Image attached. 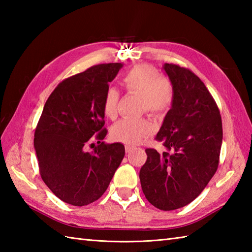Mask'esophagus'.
Segmentation results:
<instances>
[{
	"instance_id": "obj_1",
	"label": "esophagus",
	"mask_w": 252,
	"mask_h": 252,
	"mask_svg": "<svg viewBox=\"0 0 252 252\" xmlns=\"http://www.w3.org/2000/svg\"><path fill=\"white\" fill-rule=\"evenodd\" d=\"M133 151V147L129 146V145H126V153H130Z\"/></svg>"
}]
</instances>
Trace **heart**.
Returning a JSON list of instances; mask_svg holds the SVG:
<instances>
[{"label": "heart", "instance_id": "obj_1", "mask_svg": "<svg viewBox=\"0 0 252 252\" xmlns=\"http://www.w3.org/2000/svg\"><path fill=\"white\" fill-rule=\"evenodd\" d=\"M120 84L130 94L141 96V111L154 117H163L173 105L175 91L173 83L167 77L160 76L157 68L149 63H138L127 70ZM120 93L115 88L106 91L103 98L104 115L114 120L117 117ZM155 125L148 118L137 120L123 119L112 126L110 136L114 141L126 145H136L143 138L153 134Z\"/></svg>", "mask_w": 252, "mask_h": 252}]
</instances>
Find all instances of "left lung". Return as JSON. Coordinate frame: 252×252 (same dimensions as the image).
<instances>
[{
	"label": "left lung",
	"instance_id": "obj_1",
	"mask_svg": "<svg viewBox=\"0 0 252 252\" xmlns=\"http://www.w3.org/2000/svg\"><path fill=\"white\" fill-rule=\"evenodd\" d=\"M163 69L175 91L173 105L156 136L167 152L145 149L147 160L140 180L146 199L170 211L199 196L217 172L223 130L219 107L201 80L174 63H164Z\"/></svg>",
	"mask_w": 252,
	"mask_h": 252
}]
</instances>
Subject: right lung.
Listing matches in <instances>:
<instances>
[{
	"instance_id": "1",
	"label": "right lung",
	"mask_w": 252,
	"mask_h": 252,
	"mask_svg": "<svg viewBox=\"0 0 252 252\" xmlns=\"http://www.w3.org/2000/svg\"><path fill=\"white\" fill-rule=\"evenodd\" d=\"M122 67L99 63L69 77L47 98L34 132L41 178L61 200L87 206L104 194L125 157L121 143L101 142L103 98ZM98 141L92 152L86 146Z\"/></svg>"
}]
</instances>
